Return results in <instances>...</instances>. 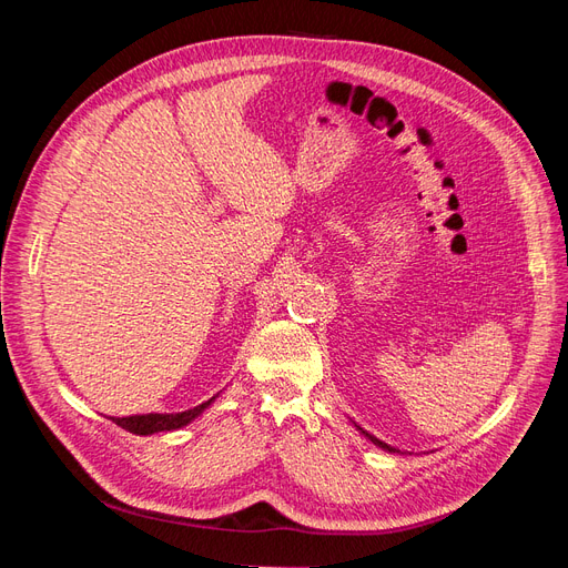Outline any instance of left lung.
Masks as SVG:
<instances>
[{"mask_svg": "<svg viewBox=\"0 0 568 568\" xmlns=\"http://www.w3.org/2000/svg\"><path fill=\"white\" fill-rule=\"evenodd\" d=\"M357 428H359V426H357ZM359 432H363V428H359ZM363 434H365V436H367V438H369V440H372L374 445H379V448H384V450H388V453H398V450H395V448H390V445H388V443H384V440H379V438H374V436H369L367 432H363Z\"/></svg>", "mask_w": 568, "mask_h": 568, "instance_id": "left-lung-1", "label": "left lung"}]
</instances>
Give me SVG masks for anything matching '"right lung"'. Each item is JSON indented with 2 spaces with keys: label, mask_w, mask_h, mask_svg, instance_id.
Returning <instances> with one entry per match:
<instances>
[{
  "label": "right lung",
  "mask_w": 568,
  "mask_h": 568,
  "mask_svg": "<svg viewBox=\"0 0 568 568\" xmlns=\"http://www.w3.org/2000/svg\"><path fill=\"white\" fill-rule=\"evenodd\" d=\"M215 400V395L211 400H205L192 409L186 412H178V415H134V417H111L120 428H125L130 434L136 436H151V434H159V432H175V428L186 426L189 422H194L201 412L209 407Z\"/></svg>",
  "instance_id": "1"
}]
</instances>
